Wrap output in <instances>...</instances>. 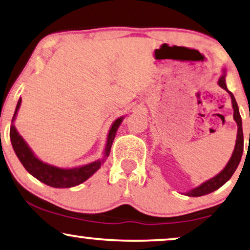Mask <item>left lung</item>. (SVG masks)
<instances>
[{"mask_svg": "<svg viewBox=\"0 0 250 250\" xmlns=\"http://www.w3.org/2000/svg\"><path fill=\"white\" fill-rule=\"evenodd\" d=\"M219 85L220 87H222L223 89H226L228 93L230 94L231 100H232V107H233V119L234 121L237 122L238 125V136H237V143H235V147L233 150V154H232L231 159L229 161V163L227 164V167H224V170L216 175L210 179V180L204 182L202 186L197 187L196 189H192L188 192V196L190 197H199L203 195H207L209 192H212L216 189H219L220 187L226 184V182L229 180V179L232 177V174L234 173L235 168L238 167L239 163H240L241 156H242V152H244V133H242V122H241V117L240 113H239V107L237 102H235V98L233 96V94L229 91L228 87L226 85V73H223L222 77H221L219 80Z\"/></svg>", "mask_w": 250, "mask_h": 250, "instance_id": "left-lung-1", "label": "left lung"}]
</instances>
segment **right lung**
<instances>
[{
    "mask_svg": "<svg viewBox=\"0 0 250 250\" xmlns=\"http://www.w3.org/2000/svg\"><path fill=\"white\" fill-rule=\"evenodd\" d=\"M20 103L21 100H19L18 104H17L15 114H13L12 118V122L15 121L17 112L19 110ZM122 119L124 118L117 119V120L114 121V124L112 125V128L110 130V132H108L107 144L106 148H105L104 157H106L108 154H110L112 143H113L115 133H117L119 125H120L122 122ZM10 138H11L13 149H15L17 156H18V159L20 160L21 164L23 165L24 168H26L33 177L38 179V180L42 182H44L45 185L51 186V187L54 188H70L83 184V181H86L87 179L91 177V175L101 167L102 163L104 162L103 159L93 162V163L90 164L83 165V167L75 168L55 167L46 163H43V162L38 160L37 157L34 155L33 152H31L29 147L27 146V144L24 143L22 137L19 135L13 125H11V128H10Z\"/></svg>",
    "mask_w": 250,
    "mask_h": 250,
    "instance_id": "right-lung-1",
    "label": "right lung"
}]
</instances>
